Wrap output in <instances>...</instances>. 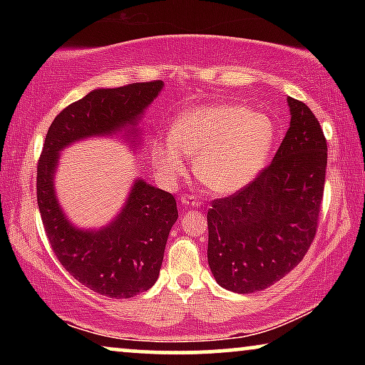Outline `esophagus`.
<instances>
[{
    "label": "esophagus",
    "instance_id": "34e87169",
    "mask_svg": "<svg viewBox=\"0 0 365 365\" xmlns=\"http://www.w3.org/2000/svg\"><path fill=\"white\" fill-rule=\"evenodd\" d=\"M181 204H182V206H199L201 201H199L197 196H182Z\"/></svg>",
    "mask_w": 365,
    "mask_h": 365
}]
</instances>
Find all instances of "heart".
I'll use <instances>...</instances> for the list:
<instances>
[{
    "label": "heart",
    "instance_id": "obj_1",
    "mask_svg": "<svg viewBox=\"0 0 365 365\" xmlns=\"http://www.w3.org/2000/svg\"><path fill=\"white\" fill-rule=\"evenodd\" d=\"M276 144V124L242 104H204L179 114L168 138L154 139L151 159L163 181L176 182L196 156L194 171L211 192L229 196L256 179Z\"/></svg>",
    "mask_w": 365,
    "mask_h": 365
}]
</instances>
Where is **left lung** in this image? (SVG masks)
<instances>
[{"label":"left lung","mask_w":365,"mask_h":365,"mask_svg":"<svg viewBox=\"0 0 365 365\" xmlns=\"http://www.w3.org/2000/svg\"><path fill=\"white\" fill-rule=\"evenodd\" d=\"M291 123L272 163L207 211V262L219 286L262 291L292 271L316 236L327 144L306 104L287 98Z\"/></svg>","instance_id":"1"}]
</instances>
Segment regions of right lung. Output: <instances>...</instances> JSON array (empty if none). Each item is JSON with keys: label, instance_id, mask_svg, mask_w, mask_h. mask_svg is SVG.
<instances>
[{"label": "right lung", "instance_id": "add662e5", "mask_svg": "<svg viewBox=\"0 0 365 365\" xmlns=\"http://www.w3.org/2000/svg\"><path fill=\"white\" fill-rule=\"evenodd\" d=\"M163 88V81H151L93 89L54 118L39 156L36 197L53 252L76 281L108 297L129 299L158 281L169 231L178 221L176 199L136 178L113 221L99 229H83L63 211L54 174L63 149L81 139L121 136L129 148L138 149V124Z\"/></svg>", "mask_w": 365, "mask_h": 365}]
</instances>
